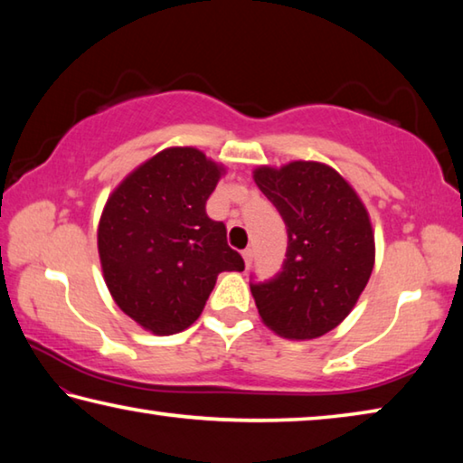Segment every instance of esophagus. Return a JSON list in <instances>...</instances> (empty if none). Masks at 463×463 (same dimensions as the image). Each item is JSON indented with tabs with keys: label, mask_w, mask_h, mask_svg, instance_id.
<instances>
[{
	"label": "esophagus",
	"mask_w": 463,
	"mask_h": 463,
	"mask_svg": "<svg viewBox=\"0 0 463 463\" xmlns=\"http://www.w3.org/2000/svg\"><path fill=\"white\" fill-rule=\"evenodd\" d=\"M242 260H245L247 268H250V263H253V249L247 247L245 250H242Z\"/></svg>",
	"instance_id": "1"
}]
</instances>
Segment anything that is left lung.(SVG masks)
<instances>
[{
    "label": "left lung",
    "instance_id": "obj_1",
    "mask_svg": "<svg viewBox=\"0 0 463 463\" xmlns=\"http://www.w3.org/2000/svg\"><path fill=\"white\" fill-rule=\"evenodd\" d=\"M255 184L286 222V260L276 276H250L257 310L286 339H317L355 307L373 269V234L362 200L335 169L294 161L260 167Z\"/></svg>",
    "mask_w": 463,
    "mask_h": 463
}]
</instances>
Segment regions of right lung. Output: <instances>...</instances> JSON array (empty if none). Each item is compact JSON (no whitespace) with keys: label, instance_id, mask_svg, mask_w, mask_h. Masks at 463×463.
I'll return each instance as SVG.
<instances>
[{"label":"right lung","instance_id":"obj_1","mask_svg":"<svg viewBox=\"0 0 463 463\" xmlns=\"http://www.w3.org/2000/svg\"><path fill=\"white\" fill-rule=\"evenodd\" d=\"M221 171L195 148H167L132 171L101 214L98 249L109 294L155 335L190 326L218 273L245 269L224 222L206 214Z\"/></svg>","mask_w":463,"mask_h":463}]
</instances>
